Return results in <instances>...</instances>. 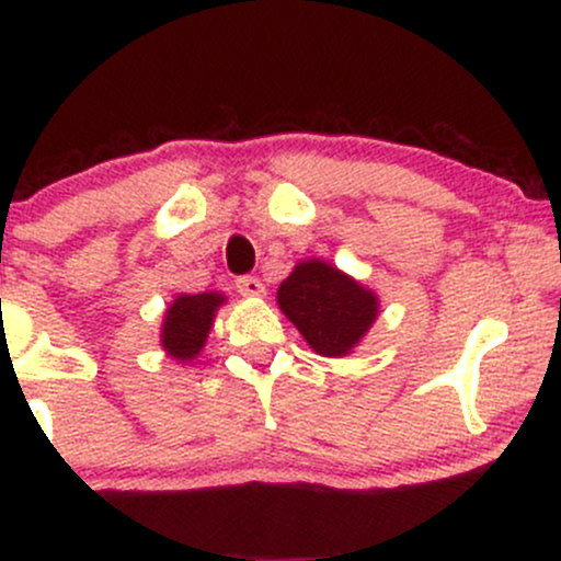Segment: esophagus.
<instances>
[{
	"instance_id": "esophagus-1",
	"label": "esophagus",
	"mask_w": 561,
	"mask_h": 561,
	"mask_svg": "<svg viewBox=\"0 0 561 561\" xmlns=\"http://www.w3.org/2000/svg\"><path fill=\"white\" fill-rule=\"evenodd\" d=\"M237 293L244 295V298H259V295L266 293V287H263L261 279H255V276H240V279L234 282Z\"/></svg>"
}]
</instances>
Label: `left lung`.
<instances>
[{"mask_svg": "<svg viewBox=\"0 0 561 561\" xmlns=\"http://www.w3.org/2000/svg\"><path fill=\"white\" fill-rule=\"evenodd\" d=\"M282 313L319 356L340 358L375 324L379 300L371 289L327 261H302L276 289Z\"/></svg>", "mask_w": 561, "mask_h": 561, "instance_id": "left-lung-1", "label": "left lung"}]
</instances>
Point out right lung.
<instances>
[{
  "label": "right lung",
  "instance_id": "right-lung-1",
  "mask_svg": "<svg viewBox=\"0 0 561 561\" xmlns=\"http://www.w3.org/2000/svg\"><path fill=\"white\" fill-rule=\"evenodd\" d=\"M221 293L179 295L165 311L163 327H160V345L176 362H192L203 351L214 327L218 306H224Z\"/></svg>",
  "mask_w": 561,
  "mask_h": 561
}]
</instances>
